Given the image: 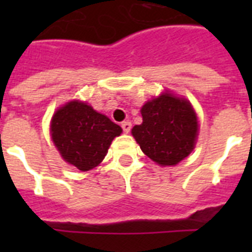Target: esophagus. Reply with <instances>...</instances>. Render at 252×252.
Masks as SVG:
<instances>
[{
    "label": "esophagus",
    "instance_id": "esophagus-1",
    "mask_svg": "<svg viewBox=\"0 0 252 252\" xmlns=\"http://www.w3.org/2000/svg\"><path fill=\"white\" fill-rule=\"evenodd\" d=\"M122 128H123V130L126 132V133H129L130 129H132V123L128 122V120H126V122H123Z\"/></svg>",
    "mask_w": 252,
    "mask_h": 252
}]
</instances>
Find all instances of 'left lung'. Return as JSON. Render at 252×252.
Listing matches in <instances>:
<instances>
[{
  "instance_id": "8db88e82",
  "label": "left lung",
  "mask_w": 252,
  "mask_h": 252,
  "mask_svg": "<svg viewBox=\"0 0 252 252\" xmlns=\"http://www.w3.org/2000/svg\"><path fill=\"white\" fill-rule=\"evenodd\" d=\"M142 123L132 128L141 150L162 166H175L195 148L199 133L196 112L187 99L170 93L148 100L141 108Z\"/></svg>"
}]
</instances>
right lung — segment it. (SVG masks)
Listing matches in <instances>:
<instances>
[{
    "instance_id": "right-lung-1",
    "label": "right lung",
    "mask_w": 252,
    "mask_h": 252,
    "mask_svg": "<svg viewBox=\"0 0 252 252\" xmlns=\"http://www.w3.org/2000/svg\"><path fill=\"white\" fill-rule=\"evenodd\" d=\"M123 129L87 103L72 100L53 114L51 136L61 157L81 171L96 167Z\"/></svg>"
}]
</instances>
